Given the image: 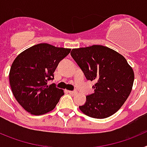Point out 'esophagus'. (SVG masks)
<instances>
[{"label":"esophagus","mask_w":147,"mask_h":147,"mask_svg":"<svg viewBox=\"0 0 147 147\" xmlns=\"http://www.w3.org/2000/svg\"><path fill=\"white\" fill-rule=\"evenodd\" d=\"M68 93H69L70 94H71V95H76V93H77V92H76V91H71V90H68Z\"/></svg>","instance_id":"34e87169"}]
</instances>
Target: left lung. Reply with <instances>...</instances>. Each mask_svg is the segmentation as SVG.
<instances>
[{
    "label": "left lung",
    "instance_id": "obj_1",
    "mask_svg": "<svg viewBox=\"0 0 147 147\" xmlns=\"http://www.w3.org/2000/svg\"><path fill=\"white\" fill-rule=\"evenodd\" d=\"M71 54L88 80L96 82L94 93L87 96L80 110L99 119L115 113L129 97L134 82V71L127 59L100 45L74 49Z\"/></svg>",
    "mask_w": 147,
    "mask_h": 147
}]
</instances>
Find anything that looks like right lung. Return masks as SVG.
Returning <instances> with one entry per match:
<instances>
[{
    "label": "right lung",
    "instance_id": "obj_1",
    "mask_svg": "<svg viewBox=\"0 0 147 147\" xmlns=\"http://www.w3.org/2000/svg\"><path fill=\"white\" fill-rule=\"evenodd\" d=\"M71 50L40 43L26 49L15 58L9 74L10 86L15 98L26 111L40 115L55 108L64 91L47 83L54 79L59 62Z\"/></svg>",
    "mask_w": 147,
    "mask_h": 147
}]
</instances>
